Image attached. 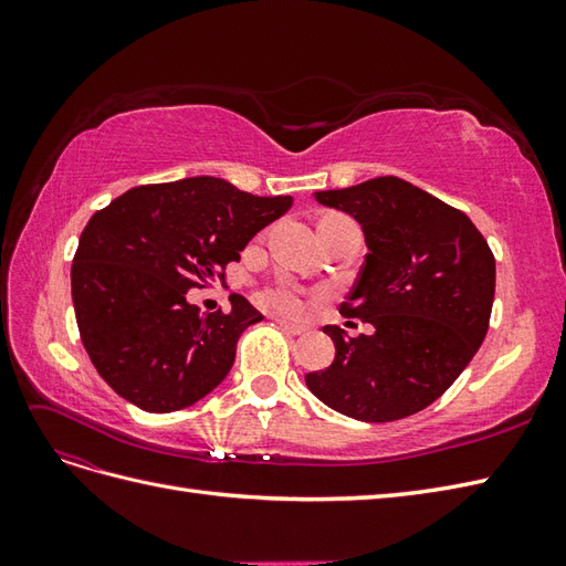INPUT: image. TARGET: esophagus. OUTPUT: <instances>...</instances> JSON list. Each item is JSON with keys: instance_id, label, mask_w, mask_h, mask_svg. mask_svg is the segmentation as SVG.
Listing matches in <instances>:
<instances>
[{"instance_id": "1", "label": "esophagus", "mask_w": 566, "mask_h": 566, "mask_svg": "<svg viewBox=\"0 0 566 566\" xmlns=\"http://www.w3.org/2000/svg\"><path fill=\"white\" fill-rule=\"evenodd\" d=\"M279 325H281V328H283L287 335H302V333H306V328H304V325H300V323L279 321Z\"/></svg>"}]
</instances>
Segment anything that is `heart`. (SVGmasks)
Here are the masks:
<instances>
[{
  "label": "heart",
  "instance_id": "b5f03b06",
  "mask_svg": "<svg viewBox=\"0 0 566 566\" xmlns=\"http://www.w3.org/2000/svg\"><path fill=\"white\" fill-rule=\"evenodd\" d=\"M262 302L266 306H271V310L276 312H283V314H302L304 312V300H302V293L290 283H276L266 287L264 293L260 295Z\"/></svg>",
  "mask_w": 566,
  "mask_h": 566
}]
</instances>
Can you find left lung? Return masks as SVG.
Listing matches in <instances>:
<instances>
[{"instance_id":"1","label":"left lung","mask_w":566,"mask_h":566,"mask_svg":"<svg viewBox=\"0 0 566 566\" xmlns=\"http://www.w3.org/2000/svg\"><path fill=\"white\" fill-rule=\"evenodd\" d=\"M314 198L364 229L366 262L339 312L370 323L349 337L337 325L335 361L306 373L325 406L361 422L418 413L447 391L489 331L495 260L465 212L399 177H378Z\"/></svg>"}]
</instances>
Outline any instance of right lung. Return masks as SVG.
Here are the masks:
<instances>
[{"label": "right lung", "mask_w": 566, "mask_h": 566, "mask_svg": "<svg viewBox=\"0 0 566 566\" xmlns=\"http://www.w3.org/2000/svg\"><path fill=\"white\" fill-rule=\"evenodd\" d=\"M293 198H260L217 177L129 188L80 235L71 269L82 345L123 399L148 413L193 406L227 378L238 337L264 316L241 297L202 314L191 287L224 266Z\"/></svg>", "instance_id": "add662e5"}]
</instances>
